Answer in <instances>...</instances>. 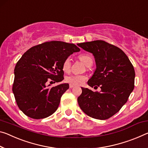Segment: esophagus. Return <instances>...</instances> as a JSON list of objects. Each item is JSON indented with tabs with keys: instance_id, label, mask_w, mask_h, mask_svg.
Returning <instances> with one entry per match:
<instances>
[{
	"instance_id": "esophagus-1",
	"label": "esophagus",
	"mask_w": 148,
	"mask_h": 148,
	"mask_svg": "<svg viewBox=\"0 0 148 148\" xmlns=\"http://www.w3.org/2000/svg\"><path fill=\"white\" fill-rule=\"evenodd\" d=\"M74 85H72V84H70V88H74Z\"/></svg>"
}]
</instances>
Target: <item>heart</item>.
Returning a JSON list of instances; mask_svg holds the SVG:
<instances>
[{"mask_svg": "<svg viewBox=\"0 0 148 148\" xmlns=\"http://www.w3.org/2000/svg\"><path fill=\"white\" fill-rule=\"evenodd\" d=\"M79 58L87 66H90L93 63L92 58L91 57L90 55H88V54H82V55L79 56ZM62 70L66 73L70 72V70H71V59H70V57H67L64 60V62H63ZM86 76H84V75L74 74L67 76L66 78V82L72 84L74 86H79L82 84L86 80Z\"/></svg>", "mask_w": 148, "mask_h": 148, "instance_id": "heart-1", "label": "heart"}]
</instances>
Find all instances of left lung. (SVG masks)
I'll list each match as a JSON object with an SVG mask.
<instances>
[{"label":"left lung","mask_w":148,"mask_h":148,"mask_svg":"<svg viewBox=\"0 0 148 148\" xmlns=\"http://www.w3.org/2000/svg\"><path fill=\"white\" fill-rule=\"evenodd\" d=\"M94 56L96 70L88 84L101 91L82 88L78 97L80 109L89 116L105 120L120 111L134 88L135 71L132 63L120 48L102 40L79 43Z\"/></svg>","instance_id":"1"}]
</instances>
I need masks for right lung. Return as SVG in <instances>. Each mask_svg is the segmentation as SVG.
<instances>
[{"instance_id": "right-lung-1", "label": "right lung", "mask_w": 148, "mask_h": 148, "mask_svg": "<svg viewBox=\"0 0 148 148\" xmlns=\"http://www.w3.org/2000/svg\"><path fill=\"white\" fill-rule=\"evenodd\" d=\"M76 45L52 41L32 47L16 63L12 91L19 109L25 115L41 119L53 114L69 84L49 87V83L64 79L62 63L73 53Z\"/></svg>"}]
</instances>
